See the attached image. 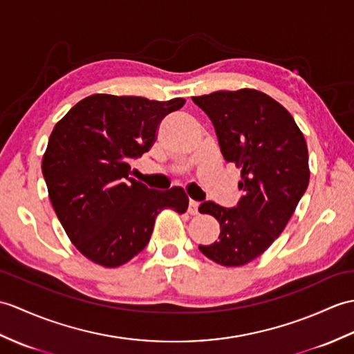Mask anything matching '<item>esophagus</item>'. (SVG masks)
<instances>
[{
    "instance_id": "1",
    "label": "esophagus",
    "mask_w": 354,
    "mask_h": 354,
    "mask_svg": "<svg viewBox=\"0 0 354 354\" xmlns=\"http://www.w3.org/2000/svg\"><path fill=\"white\" fill-rule=\"evenodd\" d=\"M188 214L192 216L199 214V202L190 199V202H188Z\"/></svg>"
}]
</instances>
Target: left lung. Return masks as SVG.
<instances>
[{
	"mask_svg": "<svg viewBox=\"0 0 354 354\" xmlns=\"http://www.w3.org/2000/svg\"><path fill=\"white\" fill-rule=\"evenodd\" d=\"M208 114L227 162L241 169L236 207L203 202L220 223L218 241L199 250L225 267L257 259L282 234L309 184L306 140L288 110L254 88L193 96Z\"/></svg>",
	"mask_w": 354,
	"mask_h": 354,
	"instance_id": "1",
	"label": "left lung"
}]
</instances>
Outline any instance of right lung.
Returning a JSON list of instances; mask_svg holds the SVG:
<instances>
[{
    "label": "right lung",
    "mask_w": 354,
    "mask_h": 354,
    "mask_svg": "<svg viewBox=\"0 0 354 354\" xmlns=\"http://www.w3.org/2000/svg\"><path fill=\"white\" fill-rule=\"evenodd\" d=\"M184 104L97 93L54 127L42 160L49 199L73 245L95 264L123 266L149 243L164 208L187 211L180 187L157 192L129 176V162L151 149L160 122Z\"/></svg>",
    "instance_id": "right-lung-1"
}]
</instances>
